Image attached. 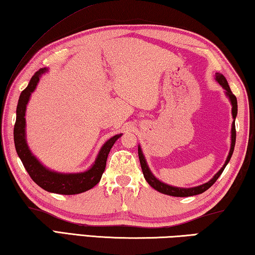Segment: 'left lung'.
<instances>
[{
  "label": "left lung",
  "instance_id": "8db88e82",
  "mask_svg": "<svg viewBox=\"0 0 255 255\" xmlns=\"http://www.w3.org/2000/svg\"><path fill=\"white\" fill-rule=\"evenodd\" d=\"M216 81H217L218 83L221 84L223 88L226 90V94L228 96V98H230V100L232 102V106H233V108H232L233 118L235 119L236 118V115H237V100H236V97L231 91V88H230V85H228V83H227L225 76L222 75V74H219V73H216ZM235 140H236V129H235V123H233V125H232V145H231L230 154H228L225 164H224L222 169L219 170L217 173L215 174V176H214L213 179H211L210 181H208V182L205 183V184L199 185V187L189 188V189L175 188V187H171V185H167L165 183H163V182H161V181H158L152 174V172L149 171L147 164H146L144 155H143V153H141V149H140V147H138V156H139V162H140L141 171H143V174L145 176V180L147 181L150 187H153L155 190H157L158 192L164 193V195H169V196H173V197H190V196L200 195V193L205 192L206 190H208L211 187V185H213L216 182V181H217V179L219 178V175L223 173V171L226 167L227 163L230 162L233 152H234Z\"/></svg>",
  "mask_w": 255,
  "mask_h": 255
}]
</instances>
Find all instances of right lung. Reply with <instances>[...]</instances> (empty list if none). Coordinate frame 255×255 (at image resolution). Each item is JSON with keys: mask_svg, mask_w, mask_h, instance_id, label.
Segmentation results:
<instances>
[{"mask_svg": "<svg viewBox=\"0 0 255 255\" xmlns=\"http://www.w3.org/2000/svg\"><path fill=\"white\" fill-rule=\"evenodd\" d=\"M46 72V68H40L32 75L29 84L20 94L18 107H16V119L14 124V145L16 153L22 162L24 169L30 175L34 182L40 188H42L48 192L59 193V195H77V193L88 191L94 185L99 183L102 173L105 172L108 154L116 140L122 135H116L110 138L107 143L102 146V148L99 153L96 162L92 167L83 173H73V174H63L47 170L44 165H41L40 162L33 156L28 148V145L25 143L24 127H25V107L29 101L30 94H31L36 85L39 81V77L42 73Z\"/></svg>", "mask_w": 255, "mask_h": 255, "instance_id": "obj_1", "label": "right lung"}]
</instances>
